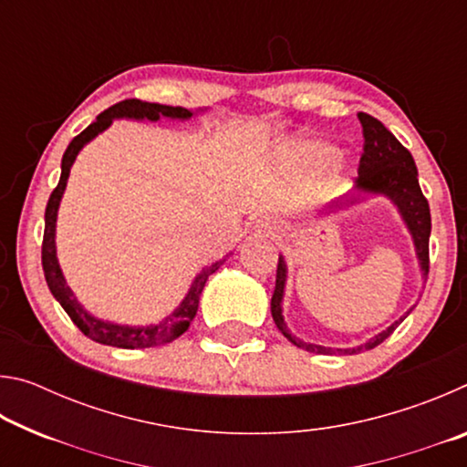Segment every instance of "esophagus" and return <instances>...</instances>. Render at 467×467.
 Masks as SVG:
<instances>
[{"label":"esophagus","instance_id":"obj_1","mask_svg":"<svg viewBox=\"0 0 467 467\" xmlns=\"http://www.w3.org/2000/svg\"><path fill=\"white\" fill-rule=\"evenodd\" d=\"M253 231H255V236H262V239H270V236L275 234V224L272 220L262 218L253 224Z\"/></svg>","mask_w":467,"mask_h":467}]
</instances>
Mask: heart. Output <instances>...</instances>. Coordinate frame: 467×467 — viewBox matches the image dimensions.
<instances>
[{
	"label": "heart",
	"instance_id": "b5f03b06",
	"mask_svg": "<svg viewBox=\"0 0 467 467\" xmlns=\"http://www.w3.org/2000/svg\"><path fill=\"white\" fill-rule=\"evenodd\" d=\"M286 154L292 162L298 164V167H305V169L329 167L327 185H334L342 179L344 167L342 162L337 161V148L327 144V141L323 140L295 141V144L288 146Z\"/></svg>",
	"mask_w": 467,
	"mask_h": 467
}]
</instances>
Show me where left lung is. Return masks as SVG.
Here are the masks:
<instances>
[{
  "label": "left lung",
  "instance_id": "8db88e82",
  "mask_svg": "<svg viewBox=\"0 0 467 467\" xmlns=\"http://www.w3.org/2000/svg\"><path fill=\"white\" fill-rule=\"evenodd\" d=\"M358 119L362 125V138H365V152L360 156V167H358V179L354 185V193L339 197V200L331 202L323 214L329 216L337 210L350 208L354 203H360L368 200V197H387L395 208H398L401 220L408 228L410 236L414 241V251L418 257V265H420L422 278L426 282L429 275V239H431V208L426 197L422 195V189L418 185V169L414 164L412 154L400 144L398 138L385 128V125L370 117L367 113H358ZM288 278V267L284 257L278 259V270H275V288L272 296V317L275 321V327L282 331L284 337H288L296 348H303L306 352L315 354H358L362 350H370L389 337L395 327L404 321L410 309L404 317L393 321L389 327L383 329L381 334L367 339L365 344H358L354 348H326L319 344L303 342V339L292 336L286 321L282 315V300H284V288H286Z\"/></svg>",
  "mask_w": 467,
  "mask_h": 467
}]
</instances>
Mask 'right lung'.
Listing matches in <instances>:
<instances>
[{
    "label": "right lung",
    "mask_w": 467,
    "mask_h": 467,
    "mask_svg": "<svg viewBox=\"0 0 467 467\" xmlns=\"http://www.w3.org/2000/svg\"><path fill=\"white\" fill-rule=\"evenodd\" d=\"M205 109L189 110L183 107H169V105H156V102H141L138 99L121 100L117 105L109 107L107 110L97 117V121L90 123L80 136H76L66 150V154L61 158V177L57 187L53 189L45 210V234H43V272L47 286H49L51 295L57 298V303L63 306V311L69 315L78 329L82 331L86 337L94 339V342L125 348V350H138V348H152L161 344H169L172 339H177L181 334H185L189 323L193 321L197 306H200V296L205 286V282L212 274H214L220 265L226 262V257L218 259V262L202 267V272L195 275V280L189 286L185 298L181 300L179 306L171 315H167L162 321L150 323V326H121V323L105 321L90 315L84 306L78 303L72 288L67 286L66 275L61 272V265L57 262V247H55V231H57V212L63 192H66L69 171L76 162V156L80 154V150L92 141L99 133L110 128V123L115 119H133V121H161L162 117L177 121H189L197 113H203Z\"/></svg>",
    "instance_id": "1"
}]
</instances>
